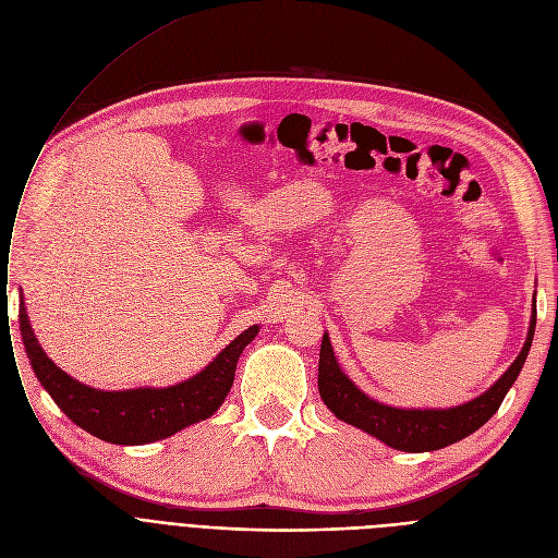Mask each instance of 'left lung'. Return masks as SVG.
Listing matches in <instances>:
<instances>
[{
  "mask_svg": "<svg viewBox=\"0 0 558 558\" xmlns=\"http://www.w3.org/2000/svg\"><path fill=\"white\" fill-rule=\"evenodd\" d=\"M536 329V308L532 311V322L527 340L511 367L490 385L477 399L446 410H416V408H391L369 399L363 389L340 369L329 333L322 338L319 349V374L317 387L324 405L329 408L340 421L355 425L367 435L380 439L389 448L405 452H425L450 446L469 435L494 416L505 401L509 387L515 383L522 365H525Z\"/></svg>",
  "mask_w": 558,
  "mask_h": 558,
  "instance_id": "8db88e82",
  "label": "left lung"
}]
</instances>
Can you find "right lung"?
<instances>
[{"mask_svg":"<svg viewBox=\"0 0 558 558\" xmlns=\"http://www.w3.org/2000/svg\"><path fill=\"white\" fill-rule=\"evenodd\" d=\"M20 331L33 372L56 405L78 428L110 444L140 446L167 439L191 423L209 418L222 405L227 391L234 385L239 357L256 338L258 326H250L201 374L189 380L171 387H140L123 391L87 387L56 367L31 331L24 302L20 304Z\"/></svg>","mask_w":558,"mask_h":558,"instance_id":"add662e5","label":"right lung"}]
</instances>
